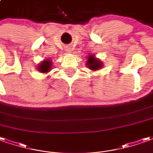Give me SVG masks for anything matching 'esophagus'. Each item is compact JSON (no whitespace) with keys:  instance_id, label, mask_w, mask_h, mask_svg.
<instances>
[{"instance_id":"esophagus-1","label":"esophagus","mask_w":153,"mask_h":153,"mask_svg":"<svg viewBox=\"0 0 153 153\" xmlns=\"http://www.w3.org/2000/svg\"><path fill=\"white\" fill-rule=\"evenodd\" d=\"M71 48L70 47H66V51H71Z\"/></svg>"}]
</instances>
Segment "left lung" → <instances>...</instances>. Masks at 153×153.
<instances>
[{
	"mask_svg": "<svg viewBox=\"0 0 153 153\" xmlns=\"http://www.w3.org/2000/svg\"><path fill=\"white\" fill-rule=\"evenodd\" d=\"M87 66L90 70L97 71L102 67V62L99 59L96 58L93 55H89L87 62Z\"/></svg>",
	"mask_w": 153,
	"mask_h": 153,
	"instance_id": "1",
	"label": "left lung"
}]
</instances>
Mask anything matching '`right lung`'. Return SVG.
Returning a JSON list of instances; mask_svg holds the SVG:
<instances>
[{"label": "right lung", "instance_id": "obj_1", "mask_svg": "<svg viewBox=\"0 0 153 153\" xmlns=\"http://www.w3.org/2000/svg\"><path fill=\"white\" fill-rule=\"evenodd\" d=\"M51 61H50L49 59H46L44 60L42 62H41L39 64L38 66V71L40 72H42V73H46V72H48L50 71L51 68Z\"/></svg>", "mask_w": 153, "mask_h": 153}]
</instances>
